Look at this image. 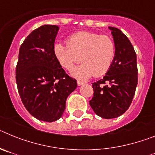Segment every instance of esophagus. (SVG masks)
Instances as JSON below:
<instances>
[{"label":"esophagus","instance_id":"esophagus-1","mask_svg":"<svg viewBox=\"0 0 155 155\" xmlns=\"http://www.w3.org/2000/svg\"><path fill=\"white\" fill-rule=\"evenodd\" d=\"M77 82H78V86L83 85V84H84V82H83V81H77Z\"/></svg>","mask_w":155,"mask_h":155}]
</instances>
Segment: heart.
<instances>
[{"label": "heart", "mask_w": 155, "mask_h": 155, "mask_svg": "<svg viewBox=\"0 0 155 155\" xmlns=\"http://www.w3.org/2000/svg\"><path fill=\"white\" fill-rule=\"evenodd\" d=\"M54 53L63 68L72 69L75 64H83L73 70L72 74L80 79L107 73L116 57V45L110 37L89 31L71 35L67 44L56 43Z\"/></svg>", "instance_id": "heart-1"}]
</instances>
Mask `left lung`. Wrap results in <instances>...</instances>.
Listing matches in <instances>:
<instances>
[{
	"label": "left lung",
	"instance_id": "1",
	"mask_svg": "<svg viewBox=\"0 0 155 155\" xmlns=\"http://www.w3.org/2000/svg\"><path fill=\"white\" fill-rule=\"evenodd\" d=\"M116 45V57L103 78L92 83L89 104L95 114L113 119L130 107L137 85V55L130 41L118 28L109 27Z\"/></svg>",
	"mask_w": 155,
	"mask_h": 155
}]
</instances>
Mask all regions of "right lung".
<instances>
[{
	"mask_svg": "<svg viewBox=\"0 0 155 155\" xmlns=\"http://www.w3.org/2000/svg\"><path fill=\"white\" fill-rule=\"evenodd\" d=\"M59 27L44 25L33 30L20 46L16 83L21 102L37 120L54 122L62 116L77 81L68 76L54 53Z\"/></svg>",
	"mask_w": 155,
	"mask_h": 155,
	"instance_id": "right-lung-1",
	"label": "right lung"
}]
</instances>
